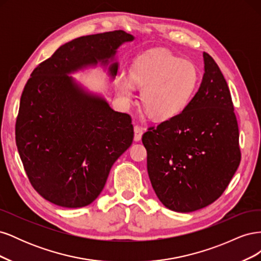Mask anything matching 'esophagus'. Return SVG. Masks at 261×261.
<instances>
[{
    "label": "esophagus",
    "instance_id": "esophagus-1",
    "mask_svg": "<svg viewBox=\"0 0 261 261\" xmlns=\"http://www.w3.org/2000/svg\"><path fill=\"white\" fill-rule=\"evenodd\" d=\"M144 128L141 127V126L135 125L134 126V140L135 141H139L143 137V134H144Z\"/></svg>",
    "mask_w": 261,
    "mask_h": 261
}]
</instances>
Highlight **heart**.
Wrapping results in <instances>:
<instances>
[{"mask_svg": "<svg viewBox=\"0 0 261 261\" xmlns=\"http://www.w3.org/2000/svg\"><path fill=\"white\" fill-rule=\"evenodd\" d=\"M199 81L194 63L165 50H151L133 62L130 76L116 78V92L125 105L135 97V85L141 88V105L155 120L179 115L191 102Z\"/></svg>", "mask_w": 261, "mask_h": 261, "instance_id": "obj_1", "label": "heart"}]
</instances>
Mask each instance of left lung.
<instances>
[{"mask_svg":"<svg viewBox=\"0 0 261 261\" xmlns=\"http://www.w3.org/2000/svg\"><path fill=\"white\" fill-rule=\"evenodd\" d=\"M198 91L179 115L143 136L153 191L170 210L192 212L225 191L241 162L239 126L223 74L202 53Z\"/></svg>","mask_w":261,"mask_h":261,"instance_id":"left-lung-1","label":"left lung"}]
</instances>
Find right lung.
<instances>
[{"label":"right lung","mask_w":261,"mask_h":261,"mask_svg":"<svg viewBox=\"0 0 261 261\" xmlns=\"http://www.w3.org/2000/svg\"><path fill=\"white\" fill-rule=\"evenodd\" d=\"M135 37L123 30L80 37L30 75L21 93L16 145L31 185L65 208L90 204L134 137L132 118L70 75L98 65L114 81L117 50Z\"/></svg>","instance_id":"obj_1"}]
</instances>
